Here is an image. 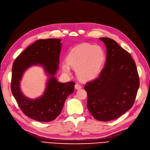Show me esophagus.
<instances>
[{
	"label": "esophagus",
	"mask_w": 150,
	"mask_h": 150,
	"mask_svg": "<svg viewBox=\"0 0 150 150\" xmlns=\"http://www.w3.org/2000/svg\"><path fill=\"white\" fill-rule=\"evenodd\" d=\"M75 89H76V90H80V89L81 88V86L80 85L78 84V83H76L75 85Z\"/></svg>",
	"instance_id": "esophagus-1"
}]
</instances>
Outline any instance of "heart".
Segmentation results:
<instances>
[{
    "label": "heart",
    "mask_w": 150,
    "mask_h": 150,
    "mask_svg": "<svg viewBox=\"0 0 150 150\" xmlns=\"http://www.w3.org/2000/svg\"><path fill=\"white\" fill-rule=\"evenodd\" d=\"M106 58L105 51L101 46L82 43L70 50L67 57V63L62 64V69L65 73L70 74L71 67L81 81H88L100 74Z\"/></svg>",
    "instance_id": "1"
}]
</instances>
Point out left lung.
<instances>
[{
	"mask_svg": "<svg viewBox=\"0 0 150 150\" xmlns=\"http://www.w3.org/2000/svg\"><path fill=\"white\" fill-rule=\"evenodd\" d=\"M107 47V59L102 71L88 81L87 108L99 121L117 119L131 108L136 98L139 80L134 61L129 53L110 38L100 37Z\"/></svg>",
	"mask_w": 150,
	"mask_h": 150,
	"instance_id": "obj_1",
	"label": "left lung"
}]
</instances>
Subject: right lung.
Returning <instances> with one entry per match:
<instances>
[{"label": "right lung", "instance_id": "add662e5", "mask_svg": "<svg viewBox=\"0 0 150 150\" xmlns=\"http://www.w3.org/2000/svg\"><path fill=\"white\" fill-rule=\"evenodd\" d=\"M61 40H38L19 55L13 64L11 90L23 113L38 122L54 120L62 110L65 101L74 91V81L59 82L54 76L59 69ZM33 65H41L50 76L44 94L35 99H28L21 91L20 80L23 73Z\"/></svg>", "mask_w": 150, "mask_h": 150}]
</instances>
